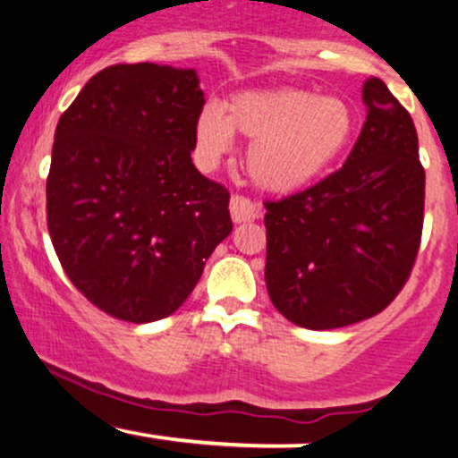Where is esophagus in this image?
Listing matches in <instances>:
<instances>
[{"instance_id": "esophagus-1", "label": "esophagus", "mask_w": 458, "mask_h": 458, "mask_svg": "<svg viewBox=\"0 0 458 458\" xmlns=\"http://www.w3.org/2000/svg\"><path fill=\"white\" fill-rule=\"evenodd\" d=\"M230 215H233V222L241 224V222H254L259 219L262 211L256 202H251L250 198L245 196H233L230 199Z\"/></svg>"}]
</instances>
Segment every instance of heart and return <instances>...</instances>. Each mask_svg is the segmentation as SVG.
<instances>
[{
    "label": "heart",
    "mask_w": 458,
    "mask_h": 458,
    "mask_svg": "<svg viewBox=\"0 0 458 458\" xmlns=\"http://www.w3.org/2000/svg\"><path fill=\"white\" fill-rule=\"evenodd\" d=\"M233 133L251 140V181L265 191L291 193L344 155L355 135V114L340 98L295 88L236 94L225 103V114L213 103L199 109L196 141L204 157H222Z\"/></svg>",
    "instance_id": "b5f03b06"
}]
</instances>
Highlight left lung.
Segmentation results:
<instances>
[{"label":"left lung","instance_id":"obj_1","mask_svg":"<svg viewBox=\"0 0 458 458\" xmlns=\"http://www.w3.org/2000/svg\"><path fill=\"white\" fill-rule=\"evenodd\" d=\"M366 123L338 172L265 202V282L282 317L335 329L375 317L403 291L420 250L424 167L407 109L364 83Z\"/></svg>","mask_w":458,"mask_h":458}]
</instances>
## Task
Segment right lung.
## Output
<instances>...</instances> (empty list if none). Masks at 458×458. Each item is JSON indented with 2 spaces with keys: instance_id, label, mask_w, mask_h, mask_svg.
<instances>
[{
  "instance_id": "right-lung-1",
  "label": "right lung",
  "mask_w": 458,
  "mask_h": 458,
  "mask_svg": "<svg viewBox=\"0 0 458 458\" xmlns=\"http://www.w3.org/2000/svg\"><path fill=\"white\" fill-rule=\"evenodd\" d=\"M193 68H103L55 129L47 228L68 280L109 317L152 323L191 295L233 233L228 189L196 170Z\"/></svg>"
}]
</instances>
